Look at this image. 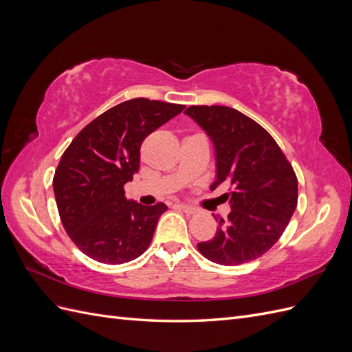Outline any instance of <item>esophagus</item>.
I'll use <instances>...</instances> for the list:
<instances>
[{
    "mask_svg": "<svg viewBox=\"0 0 352 352\" xmlns=\"http://www.w3.org/2000/svg\"><path fill=\"white\" fill-rule=\"evenodd\" d=\"M176 207L179 210H182L184 212H186V214H194V212H197V208L192 207V206H188V204H182V202H179V204H176Z\"/></svg>",
    "mask_w": 352,
    "mask_h": 352,
    "instance_id": "34e87169",
    "label": "esophagus"
}]
</instances>
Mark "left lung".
I'll use <instances>...</instances> for the list:
<instances>
[{
	"mask_svg": "<svg viewBox=\"0 0 352 352\" xmlns=\"http://www.w3.org/2000/svg\"><path fill=\"white\" fill-rule=\"evenodd\" d=\"M194 119L214 146V190L223 182L232 211L216 217V236L198 243L212 263L238 265L261 257L278 242L298 202V180L272 135L257 122L225 105H190Z\"/></svg>",
	"mask_w": 352,
	"mask_h": 352,
	"instance_id": "left-lung-1",
	"label": "left lung"
}]
</instances>
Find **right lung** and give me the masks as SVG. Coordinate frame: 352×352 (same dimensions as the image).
<instances>
[{"instance_id": "obj_1", "label": "right lung", "mask_w": 352, "mask_h": 352, "mask_svg": "<svg viewBox=\"0 0 352 352\" xmlns=\"http://www.w3.org/2000/svg\"><path fill=\"white\" fill-rule=\"evenodd\" d=\"M184 109L146 98L117 104L85 126L61 155L52 179L60 219L92 260L123 264L148 248L167 206L127 199L124 185L140 170L145 138Z\"/></svg>"}]
</instances>
